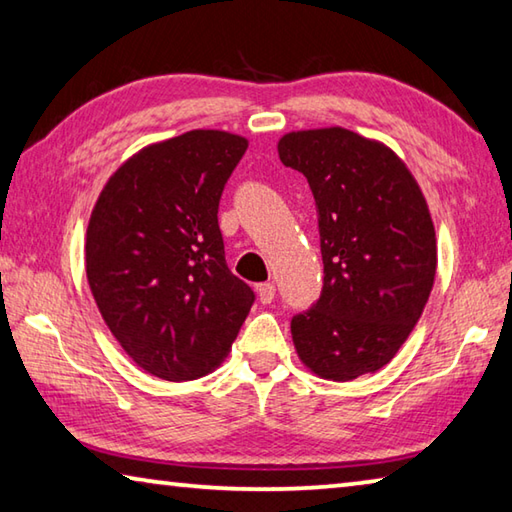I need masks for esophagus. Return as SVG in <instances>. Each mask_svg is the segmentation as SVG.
Listing matches in <instances>:
<instances>
[{"label": "esophagus", "mask_w": 512, "mask_h": 512, "mask_svg": "<svg viewBox=\"0 0 512 512\" xmlns=\"http://www.w3.org/2000/svg\"><path fill=\"white\" fill-rule=\"evenodd\" d=\"M257 295L262 304H271L275 300V284H271V282L257 284Z\"/></svg>", "instance_id": "esophagus-1"}]
</instances>
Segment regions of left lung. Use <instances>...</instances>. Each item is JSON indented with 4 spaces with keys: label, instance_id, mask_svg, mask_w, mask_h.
Returning <instances> with one entry per match:
<instances>
[{
    "label": "left lung",
    "instance_id": "left-lung-1",
    "mask_svg": "<svg viewBox=\"0 0 512 512\" xmlns=\"http://www.w3.org/2000/svg\"><path fill=\"white\" fill-rule=\"evenodd\" d=\"M318 208L322 295L291 320L297 356L315 376L353 380L396 356L436 275L430 208L387 145L345 127L302 129L277 143Z\"/></svg>",
    "mask_w": 512,
    "mask_h": 512
}]
</instances>
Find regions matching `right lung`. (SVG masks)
<instances>
[{
    "label": "right lung",
    "instance_id": "obj_1",
    "mask_svg": "<svg viewBox=\"0 0 512 512\" xmlns=\"http://www.w3.org/2000/svg\"><path fill=\"white\" fill-rule=\"evenodd\" d=\"M244 136L192 129L143 147L111 174L87 228V280L138 367L183 383L221 365L255 293L230 273L219 199Z\"/></svg>",
    "mask_w": 512,
    "mask_h": 512
}]
</instances>
